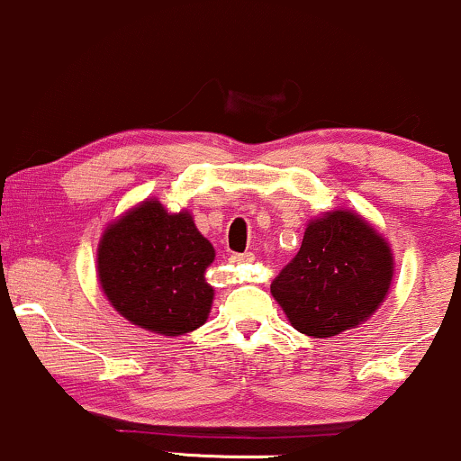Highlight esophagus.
<instances>
[{
    "label": "esophagus",
    "instance_id": "1",
    "mask_svg": "<svg viewBox=\"0 0 461 461\" xmlns=\"http://www.w3.org/2000/svg\"><path fill=\"white\" fill-rule=\"evenodd\" d=\"M230 261L235 263V266H250V263H255V255H252V252H244V255H232Z\"/></svg>",
    "mask_w": 461,
    "mask_h": 461
}]
</instances>
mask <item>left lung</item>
<instances>
[{
    "mask_svg": "<svg viewBox=\"0 0 461 461\" xmlns=\"http://www.w3.org/2000/svg\"><path fill=\"white\" fill-rule=\"evenodd\" d=\"M384 237L350 211L312 221L298 255L272 281L289 322L312 338H330L368 320L392 283Z\"/></svg>",
    "mask_w": 461,
    "mask_h": 461,
    "instance_id": "8db88e82",
    "label": "left lung"
}]
</instances>
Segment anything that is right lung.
<instances>
[{
    "mask_svg": "<svg viewBox=\"0 0 461 461\" xmlns=\"http://www.w3.org/2000/svg\"><path fill=\"white\" fill-rule=\"evenodd\" d=\"M215 250L189 213L149 200L108 226L97 274L113 307L137 327L183 335L203 327L213 303L204 270Z\"/></svg>",
    "mask_w": 461,
    "mask_h": 461,
    "instance_id": "1",
    "label": "right lung"
}]
</instances>
